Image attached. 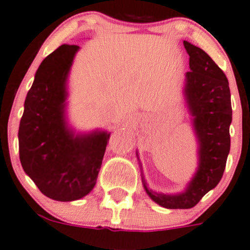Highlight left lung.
I'll use <instances>...</instances> for the list:
<instances>
[{
  "instance_id": "1",
  "label": "left lung",
  "mask_w": 250,
  "mask_h": 250,
  "mask_svg": "<svg viewBox=\"0 0 250 250\" xmlns=\"http://www.w3.org/2000/svg\"><path fill=\"white\" fill-rule=\"evenodd\" d=\"M184 47L190 57L191 69L186 72L185 97L200 141V167L180 195L155 192L143 179L147 195L169 209H188L200 202L221 180L230 152L232 107L228 77L203 49L188 41H184Z\"/></svg>"
}]
</instances>
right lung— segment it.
<instances>
[{"label": "right lung", "mask_w": 250, "mask_h": 250, "mask_svg": "<svg viewBox=\"0 0 250 250\" xmlns=\"http://www.w3.org/2000/svg\"><path fill=\"white\" fill-rule=\"evenodd\" d=\"M78 48L62 44L41 62L19 125L22 169L44 196L62 202L92 191L110 138L105 132L74 137L65 125V83Z\"/></svg>", "instance_id": "obj_1"}]
</instances>
